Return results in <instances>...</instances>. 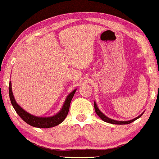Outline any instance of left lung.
Wrapping results in <instances>:
<instances>
[{"instance_id":"obj_1","label":"left lung","mask_w":159,"mask_h":159,"mask_svg":"<svg viewBox=\"0 0 159 159\" xmlns=\"http://www.w3.org/2000/svg\"><path fill=\"white\" fill-rule=\"evenodd\" d=\"M94 107H95V112H96V114L98 115V116L100 117L101 119L103 120V121H105V122H107V123H110V124H130L132 122H133L135 120L138 119V118H139L141 117V116H142L143 114H144V112H142L140 116H139L138 117L133 118V119L132 120H129V121H116V120H113L112 119V118H108L107 116H106L101 111L99 110L98 106H97L96 103H95V101H94Z\"/></svg>"}]
</instances>
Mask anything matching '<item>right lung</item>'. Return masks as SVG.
<instances>
[{
    "label": "right lung",
    "mask_w": 159,
    "mask_h": 159,
    "mask_svg": "<svg viewBox=\"0 0 159 159\" xmlns=\"http://www.w3.org/2000/svg\"><path fill=\"white\" fill-rule=\"evenodd\" d=\"M77 89H75L73 91L66 96L65 101L63 104L61 110L57 112L56 114L52 116H49V117H40V116H36L32 115L24 110L16 102L13 95V93L12 90V83L9 82V98H10L11 103H12V107H14L15 110L16 111L18 116L22 118L24 121L30 125L34 127L38 128H50L55 127V126L60 124L61 122L64 121L66 118L69 112V109H70V105L71 101L73 98L75 93Z\"/></svg>",
    "instance_id": "right-lung-1"
}]
</instances>
